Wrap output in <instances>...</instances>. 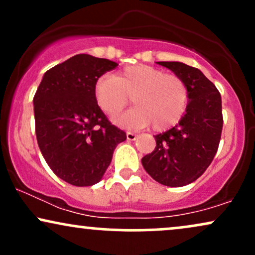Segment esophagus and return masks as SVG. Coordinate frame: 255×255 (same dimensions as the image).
<instances>
[{
  "mask_svg": "<svg viewBox=\"0 0 255 255\" xmlns=\"http://www.w3.org/2000/svg\"><path fill=\"white\" fill-rule=\"evenodd\" d=\"M136 134L133 133V131H127V139L128 140H135L136 139Z\"/></svg>",
  "mask_w": 255,
  "mask_h": 255,
  "instance_id": "esophagus-1",
  "label": "esophagus"
}]
</instances>
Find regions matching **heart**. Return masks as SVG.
<instances>
[{
  "mask_svg": "<svg viewBox=\"0 0 255 255\" xmlns=\"http://www.w3.org/2000/svg\"><path fill=\"white\" fill-rule=\"evenodd\" d=\"M96 102L110 118L120 115L129 103L136 105L116 120L127 128L166 130L176 126L186 114L189 90L181 77L147 64H134L116 77L101 78L95 86Z\"/></svg>",
  "mask_w": 255,
  "mask_h": 255,
  "instance_id": "obj_1",
  "label": "heart"
}]
</instances>
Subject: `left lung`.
<instances>
[{
  "mask_svg": "<svg viewBox=\"0 0 255 255\" xmlns=\"http://www.w3.org/2000/svg\"><path fill=\"white\" fill-rule=\"evenodd\" d=\"M157 63L183 79L189 103L175 127L154 135L156 147L141 163L157 182L182 187L200 177L217 153L223 129L221 93L198 68L181 62Z\"/></svg>",
  "mask_w": 255,
  "mask_h": 255,
  "instance_id": "obj_1",
  "label": "left lung"
}]
</instances>
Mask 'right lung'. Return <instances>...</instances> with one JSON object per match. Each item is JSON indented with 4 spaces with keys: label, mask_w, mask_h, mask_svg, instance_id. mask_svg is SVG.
Here are the masks:
<instances>
[{
    "label": "right lung",
    "mask_w": 255,
    "mask_h": 255,
    "mask_svg": "<svg viewBox=\"0 0 255 255\" xmlns=\"http://www.w3.org/2000/svg\"><path fill=\"white\" fill-rule=\"evenodd\" d=\"M118 63L79 54L45 72L33 97L38 146L55 175L69 184L97 183L114 150L127 139L98 107L95 86Z\"/></svg>",
    "instance_id": "add662e5"
}]
</instances>
